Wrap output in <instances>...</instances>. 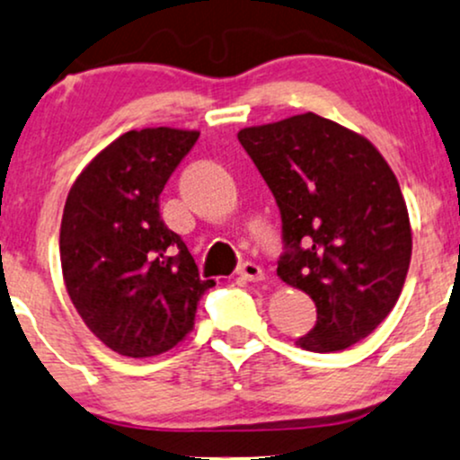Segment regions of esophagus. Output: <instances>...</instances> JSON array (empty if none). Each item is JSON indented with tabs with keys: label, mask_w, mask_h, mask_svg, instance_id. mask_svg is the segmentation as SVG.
<instances>
[{
	"label": "esophagus",
	"mask_w": 460,
	"mask_h": 460,
	"mask_svg": "<svg viewBox=\"0 0 460 460\" xmlns=\"http://www.w3.org/2000/svg\"><path fill=\"white\" fill-rule=\"evenodd\" d=\"M239 275L245 279V282H261V279L264 278V271L261 269V264L247 261L239 267Z\"/></svg>",
	"instance_id": "obj_1"
}]
</instances>
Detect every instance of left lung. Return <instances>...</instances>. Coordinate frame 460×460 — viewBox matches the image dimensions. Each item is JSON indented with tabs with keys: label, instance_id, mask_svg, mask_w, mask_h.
<instances>
[{
	"label": "left lung",
	"instance_id": "1",
	"mask_svg": "<svg viewBox=\"0 0 460 460\" xmlns=\"http://www.w3.org/2000/svg\"><path fill=\"white\" fill-rule=\"evenodd\" d=\"M239 142L282 217L278 275L316 305V325L296 344L349 349L390 314L411 262L396 176L368 139L316 113L243 128Z\"/></svg>",
	"mask_w": 460,
	"mask_h": 460
}]
</instances>
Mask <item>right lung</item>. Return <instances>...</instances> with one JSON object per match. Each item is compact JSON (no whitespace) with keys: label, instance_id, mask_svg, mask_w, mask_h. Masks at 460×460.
Returning <instances> with one entry per match:
<instances>
[{"label":"right lung","instance_id":"add662e5","mask_svg":"<svg viewBox=\"0 0 460 460\" xmlns=\"http://www.w3.org/2000/svg\"><path fill=\"white\" fill-rule=\"evenodd\" d=\"M198 137L167 127L124 133L66 198L59 261L70 301L90 332L127 358L174 349L215 286L159 213L165 182Z\"/></svg>","mask_w":460,"mask_h":460}]
</instances>
